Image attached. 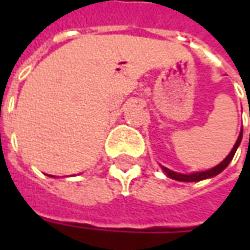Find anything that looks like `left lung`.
<instances>
[{"mask_svg":"<svg viewBox=\"0 0 250 250\" xmlns=\"http://www.w3.org/2000/svg\"><path fill=\"white\" fill-rule=\"evenodd\" d=\"M241 140H242V129H241V133H239V136H238V139H236L234 147L229 151V154H228L226 159L223 160L218 166L210 168V169H206V171H199V172H192V174H181V172H175V171H172V169H169V168L167 167H163V166H161V168H163V171L166 172V175H167L168 178L175 179V181H181V182H199V181H203V179H207V178L216 177V175H218L221 171H224V169L228 167V164L231 163V160L234 159L236 149H238L239 145H241Z\"/></svg>","mask_w":250,"mask_h":250,"instance_id":"left-lung-1","label":"left lung"}]
</instances>
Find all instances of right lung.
Masks as SVG:
<instances>
[{"mask_svg": "<svg viewBox=\"0 0 250 250\" xmlns=\"http://www.w3.org/2000/svg\"><path fill=\"white\" fill-rule=\"evenodd\" d=\"M50 177H53V178H54V175H50Z\"/></svg>", "mask_w": 250, "mask_h": 250, "instance_id": "right-lung-1", "label": "right lung"}]
</instances>
